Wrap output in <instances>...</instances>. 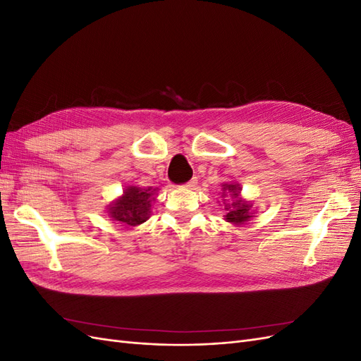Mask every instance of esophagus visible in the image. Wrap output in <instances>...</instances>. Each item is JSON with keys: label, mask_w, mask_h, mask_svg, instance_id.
<instances>
[{"label": "esophagus", "mask_w": 361, "mask_h": 361, "mask_svg": "<svg viewBox=\"0 0 361 361\" xmlns=\"http://www.w3.org/2000/svg\"><path fill=\"white\" fill-rule=\"evenodd\" d=\"M195 185H197V178H192L191 180H188L187 183H185L183 187H185V188H194Z\"/></svg>", "instance_id": "34e87169"}]
</instances>
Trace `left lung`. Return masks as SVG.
Wrapping results in <instances>:
<instances>
[{
  "label": "left lung",
  "instance_id": "obj_1",
  "mask_svg": "<svg viewBox=\"0 0 361 361\" xmlns=\"http://www.w3.org/2000/svg\"><path fill=\"white\" fill-rule=\"evenodd\" d=\"M221 197H227V195H231V197L233 199L232 202H226L224 199V211H226V215H224V220L227 223H232V224H244L245 221H248L251 216V204L250 202L247 200H243L239 195H241V188H239L238 183H223L221 185Z\"/></svg>",
  "mask_w": 361,
  "mask_h": 361
}]
</instances>
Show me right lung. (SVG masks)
Returning a JSON list of instances; mask_svg holds the SVG:
<instances>
[{"mask_svg":"<svg viewBox=\"0 0 361 361\" xmlns=\"http://www.w3.org/2000/svg\"><path fill=\"white\" fill-rule=\"evenodd\" d=\"M155 192L157 190L152 187L145 190L130 185L123 191L122 197L108 204V215L113 218V221L128 227L145 223L150 215V203L155 200Z\"/></svg>","mask_w":361,"mask_h":361,"instance_id":"right-lung-1","label":"right lung"}]
</instances>
